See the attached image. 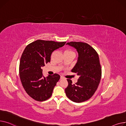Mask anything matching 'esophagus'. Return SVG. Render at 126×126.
I'll return each instance as SVG.
<instances>
[{
    "label": "esophagus",
    "mask_w": 126,
    "mask_h": 126,
    "mask_svg": "<svg viewBox=\"0 0 126 126\" xmlns=\"http://www.w3.org/2000/svg\"><path fill=\"white\" fill-rule=\"evenodd\" d=\"M64 77L63 76H61V79H63Z\"/></svg>",
    "instance_id": "obj_1"
}]
</instances>
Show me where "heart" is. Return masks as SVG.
I'll list each match as a JSON object with an SVG mask.
<instances>
[{
	"mask_svg": "<svg viewBox=\"0 0 126 126\" xmlns=\"http://www.w3.org/2000/svg\"><path fill=\"white\" fill-rule=\"evenodd\" d=\"M75 54L74 52L70 49H66L64 51V54Z\"/></svg>",
	"mask_w": 126,
	"mask_h": 126,
	"instance_id": "1",
	"label": "heart"
}]
</instances>
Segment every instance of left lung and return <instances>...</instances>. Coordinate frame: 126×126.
Wrapping results in <instances>:
<instances>
[{"instance_id": "obj_1", "label": "left lung", "mask_w": 126, "mask_h": 126, "mask_svg": "<svg viewBox=\"0 0 126 126\" xmlns=\"http://www.w3.org/2000/svg\"><path fill=\"white\" fill-rule=\"evenodd\" d=\"M66 44L76 49L78 60L71 72L79 76L78 81L72 84L67 79L68 85L65 89L68 98L76 103L89 100L97 91L102 76V69L98 53L86 43L71 42Z\"/></svg>"}]
</instances>
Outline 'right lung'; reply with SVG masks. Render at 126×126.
Here are the masks:
<instances>
[{"label": "right lung", "instance_id": "obj_1", "mask_svg": "<svg viewBox=\"0 0 126 126\" xmlns=\"http://www.w3.org/2000/svg\"><path fill=\"white\" fill-rule=\"evenodd\" d=\"M65 43L38 40L28 44L22 53L19 65L20 80L26 93L35 101H46L52 95L60 76L54 74L44 77L42 68L50 62L52 53Z\"/></svg>", "mask_w": 126, "mask_h": 126}]
</instances>
